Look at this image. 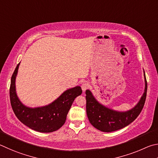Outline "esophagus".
Wrapping results in <instances>:
<instances>
[{
  "mask_svg": "<svg viewBox=\"0 0 158 158\" xmlns=\"http://www.w3.org/2000/svg\"><path fill=\"white\" fill-rule=\"evenodd\" d=\"M81 87H82V91H85V90H87L88 88L89 87V85L87 83V82H83V83L82 84V85H81Z\"/></svg>",
  "mask_w": 158,
  "mask_h": 158,
  "instance_id": "obj_1",
  "label": "esophagus"
}]
</instances>
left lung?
<instances>
[{"label": "left lung", "mask_w": 158, "mask_h": 158, "mask_svg": "<svg viewBox=\"0 0 158 158\" xmlns=\"http://www.w3.org/2000/svg\"><path fill=\"white\" fill-rule=\"evenodd\" d=\"M145 90L140 101L134 108L127 112H117L102 106L94 97L89 90H86V111L90 123L103 132H113L124 128L136 119L144 106L147 81L145 73Z\"/></svg>", "instance_id": "1"}]
</instances>
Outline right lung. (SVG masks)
I'll list each match as a JSON object with an SVG mask.
<instances>
[{
  "instance_id": "obj_1",
  "label": "right lung",
  "mask_w": 158,
  "mask_h": 158,
  "mask_svg": "<svg viewBox=\"0 0 158 158\" xmlns=\"http://www.w3.org/2000/svg\"><path fill=\"white\" fill-rule=\"evenodd\" d=\"M19 64L20 63L12 74L10 87V103L16 117L24 125L35 131L51 132L57 131L64 124L75 98L82 94L81 87L77 86L66 90L48 106L30 108L21 103L16 94L15 79Z\"/></svg>"
}]
</instances>
